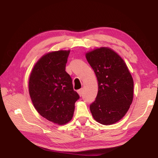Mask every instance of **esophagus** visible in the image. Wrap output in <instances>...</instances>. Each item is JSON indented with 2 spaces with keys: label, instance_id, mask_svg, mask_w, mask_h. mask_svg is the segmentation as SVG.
<instances>
[{
  "label": "esophagus",
  "instance_id": "1",
  "mask_svg": "<svg viewBox=\"0 0 158 158\" xmlns=\"http://www.w3.org/2000/svg\"><path fill=\"white\" fill-rule=\"evenodd\" d=\"M77 92H78L79 95L80 96H81V95H83V89H81L78 90H77Z\"/></svg>",
  "mask_w": 158,
  "mask_h": 158
}]
</instances>
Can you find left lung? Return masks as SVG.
I'll return each instance as SVG.
<instances>
[{"mask_svg":"<svg viewBox=\"0 0 158 158\" xmlns=\"http://www.w3.org/2000/svg\"><path fill=\"white\" fill-rule=\"evenodd\" d=\"M98 82L95 100L90 105L93 118L102 125H111L127 113L133 100L134 82L122 58L108 47L85 54Z\"/></svg>","mask_w":158,"mask_h":158,"instance_id":"8db88e82","label":"left lung"}]
</instances>
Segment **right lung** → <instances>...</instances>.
I'll use <instances>...</instances> for the list:
<instances>
[{"mask_svg":"<svg viewBox=\"0 0 158 158\" xmlns=\"http://www.w3.org/2000/svg\"><path fill=\"white\" fill-rule=\"evenodd\" d=\"M70 51L44 55L34 65L28 82L29 94L37 111L48 121L64 125L73 118L79 95L65 66Z\"/></svg>","mask_w":158,"mask_h":158,"instance_id":"add662e5","label":"right lung"}]
</instances>
